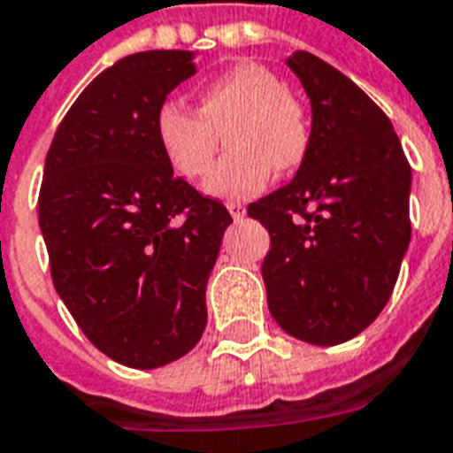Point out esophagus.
Masks as SVG:
<instances>
[{"mask_svg":"<svg viewBox=\"0 0 453 453\" xmlns=\"http://www.w3.org/2000/svg\"><path fill=\"white\" fill-rule=\"evenodd\" d=\"M226 210H229V215L234 217V219H243V215H245V205H243V203H238V201L226 203Z\"/></svg>","mask_w":453,"mask_h":453,"instance_id":"1","label":"esophagus"}]
</instances>
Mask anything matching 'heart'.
Segmentation results:
<instances>
[{
  "instance_id": "heart-1",
  "label": "heart",
  "mask_w": 453,
  "mask_h": 453,
  "mask_svg": "<svg viewBox=\"0 0 453 453\" xmlns=\"http://www.w3.org/2000/svg\"><path fill=\"white\" fill-rule=\"evenodd\" d=\"M226 139L205 191L219 198H248L266 187L272 172H293L311 143L307 108L274 70L255 61L234 63L198 89L196 111L163 101L156 111V139L167 163L187 179L205 177Z\"/></svg>"
}]
</instances>
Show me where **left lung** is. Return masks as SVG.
<instances>
[{
  "instance_id": "1",
  "label": "left lung",
  "mask_w": 453,
  "mask_h": 453,
  "mask_svg": "<svg viewBox=\"0 0 453 453\" xmlns=\"http://www.w3.org/2000/svg\"><path fill=\"white\" fill-rule=\"evenodd\" d=\"M311 104L310 153L290 184L248 205L269 231L262 262L276 324L340 345L376 321L411 241V165L388 115L340 70L296 51Z\"/></svg>"
}]
</instances>
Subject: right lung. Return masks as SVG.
<instances>
[{
	"mask_svg": "<svg viewBox=\"0 0 453 453\" xmlns=\"http://www.w3.org/2000/svg\"><path fill=\"white\" fill-rule=\"evenodd\" d=\"M194 54L139 51L87 84L49 146L40 229L56 293L96 349L132 369L191 352L205 286L231 224L222 203L172 174L156 111Z\"/></svg>",
	"mask_w": 453,
	"mask_h": 453,
	"instance_id": "add662e5",
	"label": "right lung"
}]
</instances>
